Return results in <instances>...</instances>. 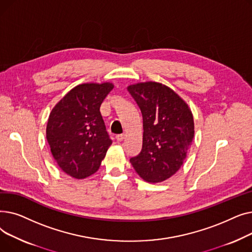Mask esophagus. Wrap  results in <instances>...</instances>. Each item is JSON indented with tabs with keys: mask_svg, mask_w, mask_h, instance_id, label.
<instances>
[{
	"mask_svg": "<svg viewBox=\"0 0 252 252\" xmlns=\"http://www.w3.org/2000/svg\"><path fill=\"white\" fill-rule=\"evenodd\" d=\"M124 139H125V135H117L116 136V140L119 142H122Z\"/></svg>",
	"mask_w": 252,
	"mask_h": 252,
	"instance_id": "obj_1",
	"label": "esophagus"
}]
</instances>
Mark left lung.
Wrapping results in <instances>:
<instances>
[{
  "label": "left lung",
  "instance_id": "left-lung-1",
  "mask_svg": "<svg viewBox=\"0 0 252 252\" xmlns=\"http://www.w3.org/2000/svg\"><path fill=\"white\" fill-rule=\"evenodd\" d=\"M143 116L141 152L129 161L148 183H160L174 176L186 159L194 138L191 109L170 88L155 82L127 87Z\"/></svg>",
  "mask_w": 252,
  "mask_h": 252
}]
</instances>
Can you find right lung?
I'll return each mask as SVG.
<instances>
[{"label":"right lung","instance_id":"right-lung-1","mask_svg":"<svg viewBox=\"0 0 252 252\" xmlns=\"http://www.w3.org/2000/svg\"><path fill=\"white\" fill-rule=\"evenodd\" d=\"M111 83L74 87L52 109L46 129L47 141L58 166L74 179H85L99 169L112 141L100 106Z\"/></svg>","mask_w":252,"mask_h":252}]
</instances>
